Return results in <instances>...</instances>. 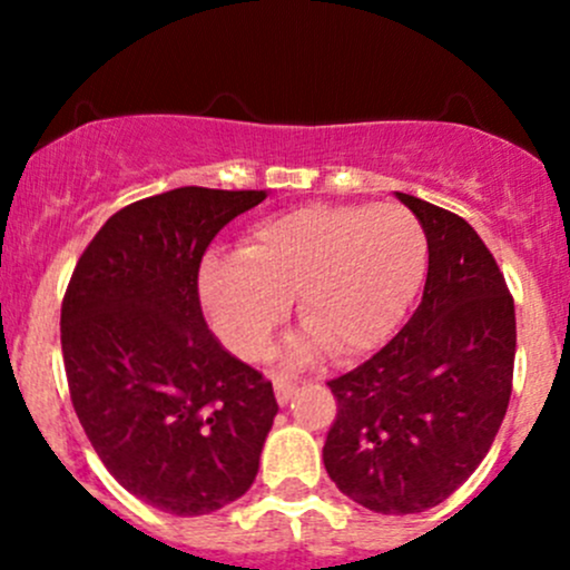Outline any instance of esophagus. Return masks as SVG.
Returning <instances> with one entry per match:
<instances>
[{"mask_svg": "<svg viewBox=\"0 0 570 570\" xmlns=\"http://www.w3.org/2000/svg\"><path fill=\"white\" fill-rule=\"evenodd\" d=\"M273 385H276V399L281 404H286L294 394H297V383L289 381V377H276Z\"/></svg>", "mask_w": 570, "mask_h": 570, "instance_id": "esophagus-1", "label": "esophagus"}]
</instances>
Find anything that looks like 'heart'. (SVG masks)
Returning <instances> with one entry per match:
<instances>
[{
	"instance_id": "heart-1",
	"label": "heart",
	"mask_w": 570,
	"mask_h": 570,
	"mask_svg": "<svg viewBox=\"0 0 570 570\" xmlns=\"http://www.w3.org/2000/svg\"><path fill=\"white\" fill-rule=\"evenodd\" d=\"M240 257L212 259L203 273L208 316L238 356H267L292 297L307 326L294 358L326 345L348 356L399 322L423 278L426 233L399 203H311L257 222Z\"/></svg>"
}]
</instances>
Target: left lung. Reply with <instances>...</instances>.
Instances as JSON below:
<instances>
[{
    "mask_svg": "<svg viewBox=\"0 0 570 570\" xmlns=\"http://www.w3.org/2000/svg\"><path fill=\"white\" fill-rule=\"evenodd\" d=\"M426 233L429 273L410 322L367 362L326 381L337 415L324 466L381 514L426 512L488 455L512 396L514 299L466 219L396 193Z\"/></svg>",
    "mask_w": 570,
    "mask_h": 570,
    "instance_id": "obj_1",
    "label": "left lung"
}]
</instances>
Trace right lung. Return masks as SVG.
<instances>
[{
    "instance_id": "1",
    "label": "right lung",
    "mask_w": 570,
    "mask_h": 570,
    "mask_svg": "<svg viewBox=\"0 0 570 570\" xmlns=\"http://www.w3.org/2000/svg\"><path fill=\"white\" fill-rule=\"evenodd\" d=\"M263 189L179 187L130 203L85 246L61 305L69 396L109 474L160 512H217L252 488L278 402L208 330L198 273Z\"/></svg>"
}]
</instances>
